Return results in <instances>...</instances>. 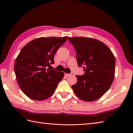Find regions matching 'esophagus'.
I'll list each match as a JSON object with an SVG mask.
<instances>
[{
    "label": "esophagus",
    "mask_w": 133,
    "mask_h": 133,
    "mask_svg": "<svg viewBox=\"0 0 133 133\" xmlns=\"http://www.w3.org/2000/svg\"><path fill=\"white\" fill-rule=\"evenodd\" d=\"M64 75H65V76H66V77H69V76L70 75V74H66V73H65Z\"/></svg>",
    "instance_id": "esophagus-1"
}]
</instances>
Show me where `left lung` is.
Listing matches in <instances>:
<instances>
[{
  "instance_id": "left-lung-1",
  "label": "left lung",
  "mask_w": 133,
  "mask_h": 133,
  "mask_svg": "<svg viewBox=\"0 0 133 133\" xmlns=\"http://www.w3.org/2000/svg\"><path fill=\"white\" fill-rule=\"evenodd\" d=\"M77 53L79 67L85 73L76 75L77 82L72 86L81 99L91 102L98 99L111 86L115 75V56L106 45L91 38L69 37Z\"/></svg>"
}]
</instances>
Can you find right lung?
<instances>
[{
  "mask_svg": "<svg viewBox=\"0 0 133 133\" xmlns=\"http://www.w3.org/2000/svg\"><path fill=\"white\" fill-rule=\"evenodd\" d=\"M68 37H41L29 42L16 59L14 70L19 86L24 94L35 101L51 97L64 72L47 69L54 63V55Z\"/></svg>",
  "mask_w": 133,
  "mask_h": 133,
  "instance_id": "add662e5",
  "label": "right lung"
}]
</instances>
